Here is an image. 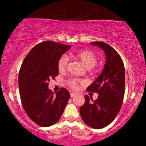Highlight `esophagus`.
I'll list each match as a JSON object with an SVG mask.
<instances>
[{
    "instance_id": "1",
    "label": "esophagus",
    "mask_w": 146,
    "mask_h": 146,
    "mask_svg": "<svg viewBox=\"0 0 146 146\" xmlns=\"http://www.w3.org/2000/svg\"><path fill=\"white\" fill-rule=\"evenodd\" d=\"M77 95H78V94L75 93V92H71V93H70V97H71V98H73V97H75V96H77Z\"/></svg>"
}]
</instances>
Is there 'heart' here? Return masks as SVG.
Listing matches in <instances>:
<instances>
[{"label": "heart", "instance_id": "1", "mask_svg": "<svg viewBox=\"0 0 146 146\" xmlns=\"http://www.w3.org/2000/svg\"><path fill=\"white\" fill-rule=\"evenodd\" d=\"M73 56L75 58L80 61L81 64L88 70H92L94 66L98 63L97 55L90 50H82V51L75 54ZM68 64V58L67 57V56H61L59 59L58 60V62H57V68H58V71L61 72V73H64L66 71V69H67ZM66 83L72 89L77 90L78 88L79 85L82 84L83 82L77 78H70L68 79Z\"/></svg>", "mask_w": 146, "mask_h": 146}]
</instances>
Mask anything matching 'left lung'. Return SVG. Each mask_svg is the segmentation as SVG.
<instances>
[{
  "instance_id": "8db88e82",
  "label": "left lung",
  "mask_w": 146,
  "mask_h": 146,
  "mask_svg": "<svg viewBox=\"0 0 146 146\" xmlns=\"http://www.w3.org/2000/svg\"><path fill=\"white\" fill-rule=\"evenodd\" d=\"M90 44L102 48L107 60L101 74L86 90L98 93V98L93 101L85 95L80 114L88 126L100 129L111 123L120 111L125 92V70L120 55L111 46L102 42Z\"/></svg>"
}]
</instances>
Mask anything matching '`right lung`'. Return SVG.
Here are the masks:
<instances>
[{"label":"right lung","instance_id":"add662e5","mask_svg":"<svg viewBox=\"0 0 146 146\" xmlns=\"http://www.w3.org/2000/svg\"><path fill=\"white\" fill-rule=\"evenodd\" d=\"M70 46L45 41L33 47L26 56L18 76L23 107L29 118L42 127L56 123L64 113L70 95L61 88L54 95L48 81L58 75L57 62Z\"/></svg>","mask_w":146,"mask_h":146}]
</instances>
